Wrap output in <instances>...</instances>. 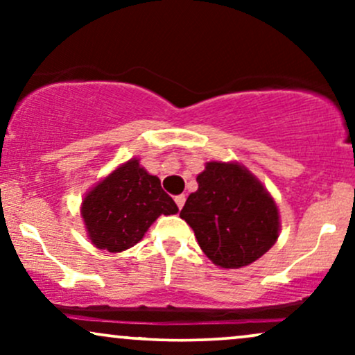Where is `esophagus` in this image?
Here are the masks:
<instances>
[{
  "label": "esophagus",
  "mask_w": 355,
  "mask_h": 355,
  "mask_svg": "<svg viewBox=\"0 0 355 355\" xmlns=\"http://www.w3.org/2000/svg\"><path fill=\"white\" fill-rule=\"evenodd\" d=\"M175 203H177V207L178 209H182L183 207V203H185V195H177V197H175Z\"/></svg>",
  "instance_id": "34e87169"
}]
</instances>
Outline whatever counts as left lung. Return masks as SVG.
<instances>
[{"label": "left lung", "mask_w": 355, "mask_h": 355, "mask_svg": "<svg viewBox=\"0 0 355 355\" xmlns=\"http://www.w3.org/2000/svg\"><path fill=\"white\" fill-rule=\"evenodd\" d=\"M180 217L215 266L240 268L260 259L280 230L274 198L245 166L209 162Z\"/></svg>", "instance_id": "left-lung-1"}]
</instances>
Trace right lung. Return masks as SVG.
Here are the masks:
<instances>
[{
  "label": "right lung",
  "mask_w": 355,
  "mask_h": 355,
  "mask_svg": "<svg viewBox=\"0 0 355 355\" xmlns=\"http://www.w3.org/2000/svg\"><path fill=\"white\" fill-rule=\"evenodd\" d=\"M177 203L137 158L113 170L81 203L88 237L101 250H126L144 239L160 215H173Z\"/></svg>",
  "instance_id": "right-lung-1"
}]
</instances>
